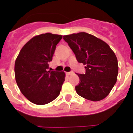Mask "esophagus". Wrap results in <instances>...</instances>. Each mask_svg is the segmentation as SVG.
Listing matches in <instances>:
<instances>
[{"instance_id":"obj_1","label":"esophagus","mask_w":133,"mask_h":133,"mask_svg":"<svg viewBox=\"0 0 133 133\" xmlns=\"http://www.w3.org/2000/svg\"><path fill=\"white\" fill-rule=\"evenodd\" d=\"M74 72H66V74L67 76H70V75L73 74Z\"/></svg>"}]
</instances>
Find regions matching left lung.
I'll return each mask as SVG.
<instances>
[{
    "mask_svg": "<svg viewBox=\"0 0 133 133\" xmlns=\"http://www.w3.org/2000/svg\"><path fill=\"white\" fill-rule=\"evenodd\" d=\"M63 39L72 50L79 63L85 65V74H77L79 84L76 92L93 102L105 98L117 81L118 64L111 47L91 34L79 32L64 35Z\"/></svg>",
    "mask_w": 133,
    "mask_h": 133,
    "instance_id": "obj_1",
    "label": "left lung"
}]
</instances>
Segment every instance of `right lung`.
Masks as SVG:
<instances>
[{
	"label": "right lung",
	"mask_w": 133,
	"mask_h": 133,
	"mask_svg": "<svg viewBox=\"0 0 133 133\" xmlns=\"http://www.w3.org/2000/svg\"><path fill=\"white\" fill-rule=\"evenodd\" d=\"M62 37L51 33L36 35L24 45L15 60L17 84L34 104H47L59 95L65 73L48 70V62Z\"/></svg>",
	"instance_id": "1"
}]
</instances>
